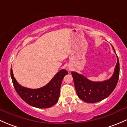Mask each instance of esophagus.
Returning a JSON list of instances; mask_svg holds the SVG:
<instances>
[{"label":"esophagus","mask_w":127,"mask_h":127,"mask_svg":"<svg viewBox=\"0 0 127 127\" xmlns=\"http://www.w3.org/2000/svg\"><path fill=\"white\" fill-rule=\"evenodd\" d=\"M67 68H68V70H71V68L69 67V66H68Z\"/></svg>","instance_id":"esophagus-1"}]
</instances>
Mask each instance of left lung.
Instances as JSON below:
<instances>
[{
	"mask_svg": "<svg viewBox=\"0 0 127 127\" xmlns=\"http://www.w3.org/2000/svg\"><path fill=\"white\" fill-rule=\"evenodd\" d=\"M112 48L116 55L118 61L113 74L108 79L100 82L92 81L83 74L71 71L76 93L83 101L88 103L100 101L110 96L116 88L119 77V61L113 46Z\"/></svg>",
	"mask_w": 127,
	"mask_h": 127,
	"instance_id": "8db88e82",
	"label": "left lung"
}]
</instances>
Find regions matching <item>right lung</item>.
<instances>
[{"instance_id": "1", "label": "right lung", "mask_w": 127, "mask_h": 127, "mask_svg": "<svg viewBox=\"0 0 127 127\" xmlns=\"http://www.w3.org/2000/svg\"><path fill=\"white\" fill-rule=\"evenodd\" d=\"M67 71L62 69L58 71L52 79L43 87L32 89L20 85L11 68V77L16 92L22 99L32 107L38 108H48L58 102L60 89L64 76L68 74Z\"/></svg>"}]
</instances>
